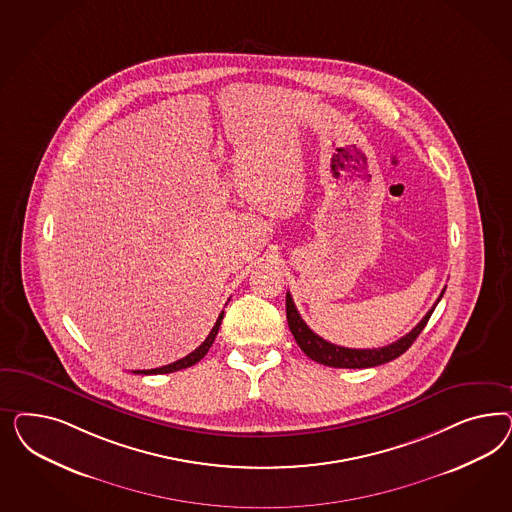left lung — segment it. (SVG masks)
<instances>
[{
	"label": "left lung",
	"instance_id": "obj_1",
	"mask_svg": "<svg viewBox=\"0 0 512 512\" xmlns=\"http://www.w3.org/2000/svg\"><path fill=\"white\" fill-rule=\"evenodd\" d=\"M445 293V289H443ZM443 293L437 298V302L434 304V308L428 311L419 325L415 326L409 334H405L403 338H400L394 343H390L387 347H379V349H349V347H341V345H334L330 341L323 340L321 336H317L310 326L304 323V319L300 317V313L296 310L295 302H293V296L287 293L285 298V308H287V323L289 328L295 336L296 343L300 345V349L315 362L319 364H325L330 368H373V366H379V364H385L390 362L394 358L403 355L411 345L413 341L419 338L420 332L424 330V326L428 323V319L432 317L435 306L439 304V300L443 298Z\"/></svg>",
	"mask_w": 512,
	"mask_h": 512
}]
</instances>
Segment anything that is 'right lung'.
Returning a JSON list of instances; mask_svg holds the SVG:
<instances>
[{
	"label": "right lung",
	"mask_w": 512,
	"mask_h": 512,
	"mask_svg": "<svg viewBox=\"0 0 512 512\" xmlns=\"http://www.w3.org/2000/svg\"><path fill=\"white\" fill-rule=\"evenodd\" d=\"M223 311L219 313V317H217L216 325L214 328L210 330V334L206 336V340L202 341L201 345L193 351V353H189L187 357L180 358V360H176V362H172V364H167V366H161V368H154V370H137L140 375H157V373H172L178 372V370H186L189 366H193V364H197L199 360H201L206 353H208V349L212 347V343L216 340L217 332H219V326H221V321H223Z\"/></svg>",
	"instance_id": "add662e5"
}]
</instances>
